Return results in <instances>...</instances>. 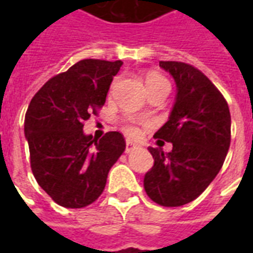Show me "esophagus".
I'll return each mask as SVG.
<instances>
[{
	"instance_id": "esophagus-1",
	"label": "esophagus",
	"mask_w": 253,
	"mask_h": 253,
	"mask_svg": "<svg viewBox=\"0 0 253 253\" xmlns=\"http://www.w3.org/2000/svg\"><path fill=\"white\" fill-rule=\"evenodd\" d=\"M135 149H138L137 145H134L131 141H127L126 142V153H131V152H134Z\"/></svg>"
}]
</instances>
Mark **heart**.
<instances>
[{
	"mask_svg": "<svg viewBox=\"0 0 253 253\" xmlns=\"http://www.w3.org/2000/svg\"><path fill=\"white\" fill-rule=\"evenodd\" d=\"M145 83H146L148 92L154 90V89L163 88V86H168V88H169L168 80L165 77H163V76H160V74H156V73L149 74ZM123 128H125V131H126L130 137H138V135H139V128H138L137 123H135V121H134L132 118H126V119H123Z\"/></svg>",
	"mask_w": 253,
	"mask_h": 253,
	"instance_id": "obj_1",
	"label": "heart"
}]
</instances>
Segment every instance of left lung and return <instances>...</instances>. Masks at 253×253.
I'll use <instances>...</instances> for the list:
<instances>
[{"instance_id": "left-lung-1", "label": "left lung", "mask_w": 253, "mask_h": 253, "mask_svg": "<svg viewBox=\"0 0 253 253\" xmlns=\"http://www.w3.org/2000/svg\"><path fill=\"white\" fill-rule=\"evenodd\" d=\"M177 85L169 121L154 134L172 142L165 154L149 148L154 165L143 179L148 196L160 206L179 207L195 201L222 168L230 146V112L217 86L190 63L160 61Z\"/></svg>"}]
</instances>
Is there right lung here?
Listing matches in <instances>:
<instances>
[{
    "label": "right lung",
    "instance_id": "add662e5",
    "mask_svg": "<svg viewBox=\"0 0 253 253\" xmlns=\"http://www.w3.org/2000/svg\"><path fill=\"white\" fill-rule=\"evenodd\" d=\"M122 61L83 59L50 78L31 100L24 131L32 173L59 206L81 209L104 191L111 167L126 149L119 131L96 139L84 122L103 108Z\"/></svg>",
    "mask_w": 253,
    "mask_h": 253
}]
</instances>
